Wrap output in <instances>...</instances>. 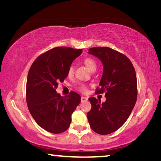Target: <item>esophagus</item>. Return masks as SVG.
<instances>
[{"mask_svg": "<svg viewBox=\"0 0 161 161\" xmlns=\"http://www.w3.org/2000/svg\"><path fill=\"white\" fill-rule=\"evenodd\" d=\"M87 99H88V97H81V100H82V102H85V101H87Z\"/></svg>", "mask_w": 161, "mask_h": 161, "instance_id": "34e87169", "label": "esophagus"}]
</instances>
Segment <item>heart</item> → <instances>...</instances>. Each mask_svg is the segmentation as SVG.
Masks as SVG:
<instances>
[{
    "label": "heart",
    "instance_id": "obj_1",
    "mask_svg": "<svg viewBox=\"0 0 161 161\" xmlns=\"http://www.w3.org/2000/svg\"><path fill=\"white\" fill-rule=\"evenodd\" d=\"M84 62H85V65L87 66V68H88L90 70H93V69H96V68H97L96 62L92 59V58H85ZM74 66L70 65V67H69V68L68 70V75L69 76H71L73 74H74ZM79 89L82 91H86V87H85V85H81V86L79 87Z\"/></svg>",
    "mask_w": 161,
    "mask_h": 161
}]
</instances>
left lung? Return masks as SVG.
Listing matches in <instances>:
<instances>
[{
  "label": "left lung",
  "instance_id": "left-lung-1",
  "mask_svg": "<svg viewBox=\"0 0 161 161\" xmlns=\"http://www.w3.org/2000/svg\"><path fill=\"white\" fill-rule=\"evenodd\" d=\"M103 64L99 88L106 98L101 103L95 97L89 98L91 109L87 117L93 131L102 135L117 131L125 123L135 107L137 97V76L128 57L107 47L88 49Z\"/></svg>",
  "mask_w": 161,
  "mask_h": 161
}]
</instances>
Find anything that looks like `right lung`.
Instances as JSON below:
<instances>
[{
	"instance_id": "right-lung-1",
	"label": "right lung",
	"mask_w": 161,
	"mask_h": 161,
	"mask_svg": "<svg viewBox=\"0 0 161 161\" xmlns=\"http://www.w3.org/2000/svg\"><path fill=\"white\" fill-rule=\"evenodd\" d=\"M82 50L58 47L48 50L32 63L27 76L26 103L32 117L40 127L53 134L68 129L71 115L81 101L79 93L61 97L56 92L58 82H64L68 70Z\"/></svg>"
}]
</instances>
